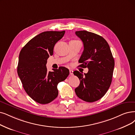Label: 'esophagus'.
<instances>
[{
	"label": "esophagus",
	"instance_id": "obj_1",
	"mask_svg": "<svg viewBox=\"0 0 135 135\" xmlns=\"http://www.w3.org/2000/svg\"><path fill=\"white\" fill-rule=\"evenodd\" d=\"M69 71H70V75H73V71L72 70H70Z\"/></svg>",
	"mask_w": 135,
	"mask_h": 135
}]
</instances>
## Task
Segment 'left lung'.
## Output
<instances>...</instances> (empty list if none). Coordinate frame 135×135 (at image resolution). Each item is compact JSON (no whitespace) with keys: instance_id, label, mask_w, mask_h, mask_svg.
Listing matches in <instances>:
<instances>
[{"instance_id":"1","label":"left lung","mask_w":135,"mask_h":135,"mask_svg":"<svg viewBox=\"0 0 135 135\" xmlns=\"http://www.w3.org/2000/svg\"><path fill=\"white\" fill-rule=\"evenodd\" d=\"M82 40L84 51L79 62V66L88 68V73L75 71L74 74L80 80V85L75 89L78 98L93 102L103 97L109 89L115 66L110 47L102 36L88 31L75 32Z\"/></svg>"}]
</instances>
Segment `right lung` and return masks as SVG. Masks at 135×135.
<instances>
[{"label": "right lung", "mask_w": 135, "mask_h": 135, "mask_svg": "<svg viewBox=\"0 0 135 135\" xmlns=\"http://www.w3.org/2000/svg\"><path fill=\"white\" fill-rule=\"evenodd\" d=\"M65 31H44L31 39L21 50L17 68L23 86L37 103L49 104L57 98V84L69 75V69L61 66L47 71V59L53 55L54 47Z\"/></svg>", "instance_id": "obj_1"}]
</instances>
